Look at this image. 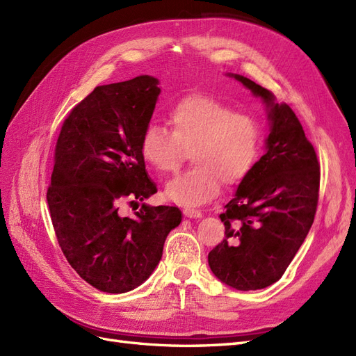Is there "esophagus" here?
I'll use <instances>...</instances> for the list:
<instances>
[{"label":"esophagus","mask_w":356,"mask_h":356,"mask_svg":"<svg viewBox=\"0 0 356 356\" xmlns=\"http://www.w3.org/2000/svg\"><path fill=\"white\" fill-rule=\"evenodd\" d=\"M184 215L188 218H202V212L195 208H184Z\"/></svg>","instance_id":"esophagus-1"}]
</instances>
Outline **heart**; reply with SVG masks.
Segmentation results:
<instances>
[{"mask_svg": "<svg viewBox=\"0 0 356 356\" xmlns=\"http://www.w3.org/2000/svg\"><path fill=\"white\" fill-rule=\"evenodd\" d=\"M172 132L148 124L139 141L147 163L161 174L175 172L191 149L195 166L170 179L168 200L196 207L218 196L222 182L233 187L251 174L260 157L263 131L254 117L207 95H190L169 114Z\"/></svg>", "mask_w": 356, "mask_h": 356, "instance_id": "b5f03b06", "label": "heart"}]
</instances>
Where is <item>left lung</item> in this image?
Instances as JSON below:
<instances>
[{
	"instance_id": "8db88e82",
	"label": "left lung",
	"mask_w": 356,
	"mask_h": 356,
	"mask_svg": "<svg viewBox=\"0 0 356 356\" xmlns=\"http://www.w3.org/2000/svg\"><path fill=\"white\" fill-rule=\"evenodd\" d=\"M266 105V153L220 215L225 239L208 255L212 273L239 291L263 289L282 277L314 224L319 161L297 115L275 95L227 74Z\"/></svg>"
}]
</instances>
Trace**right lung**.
Instances as JSON below:
<instances>
[{
  "label": "right lung",
  "instance_id": "add662e5",
  "mask_svg": "<svg viewBox=\"0 0 356 356\" xmlns=\"http://www.w3.org/2000/svg\"><path fill=\"white\" fill-rule=\"evenodd\" d=\"M159 95L152 75L98 86L74 106L56 143L47 190L53 229L71 267L104 293L144 284L181 222L175 207L138 208L157 193L139 141ZM124 201L137 204L134 218L120 213Z\"/></svg>",
  "mask_w": 356,
  "mask_h": 356
}]
</instances>
